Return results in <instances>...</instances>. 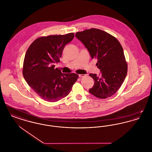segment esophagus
Instances as JSON below:
<instances>
[{"instance_id": "obj_1", "label": "esophagus", "mask_w": 152, "mask_h": 152, "mask_svg": "<svg viewBox=\"0 0 152 152\" xmlns=\"http://www.w3.org/2000/svg\"><path fill=\"white\" fill-rule=\"evenodd\" d=\"M79 76L80 77H84V76H86V75H81V74H80L79 75Z\"/></svg>"}]
</instances>
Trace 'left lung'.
Returning <instances> with one entry per match:
<instances>
[{
	"mask_svg": "<svg viewBox=\"0 0 152 152\" xmlns=\"http://www.w3.org/2000/svg\"><path fill=\"white\" fill-rule=\"evenodd\" d=\"M75 36L89 51L92 58H96L100 74L90 73L94 86L89 92L100 99L115 94L123 84L128 66L123 47L118 40L108 33L96 28L76 33Z\"/></svg>",
	"mask_w": 152,
	"mask_h": 152,
	"instance_id": "left-lung-1",
	"label": "left lung"
}]
</instances>
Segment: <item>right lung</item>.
<instances>
[{
  "label": "right lung",
  "mask_w": 152,
  "mask_h": 152,
  "mask_svg": "<svg viewBox=\"0 0 152 152\" xmlns=\"http://www.w3.org/2000/svg\"><path fill=\"white\" fill-rule=\"evenodd\" d=\"M74 33L36 39L30 45L24 59L23 75L27 84L45 101L56 102L69 94L78 75L63 73L55 64L60 61L65 45Z\"/></svg>",
  "instance_id": "obj_1"
}]
</instances>
